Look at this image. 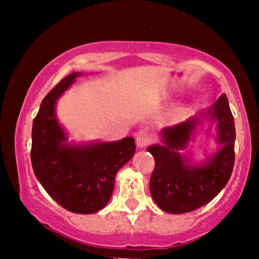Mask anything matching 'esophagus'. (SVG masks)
<instances>
[{
  "instance_id": "34e87169",
  "label": "esophagus",
  "mask_w": 259,
  "mask_h": 259,
  "mask_svg": "<svg viewBox=\"0 0 259 259\" xmlns=\"http://www.w3.org/2000/svg\"><path fill=\"white\" fill-rule=\"evenodd\" d=\"M150 142L151 135L146 132V130H140V132L136 134V145H138V147H146Z\"/></svg>"
}]
</instances>
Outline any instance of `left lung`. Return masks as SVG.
<instances>
[{"mask_svg": "<svg viewBox=\"0 0 259 259\" xmlns=\"http://www.w3.org/2000/svg\"><path fill=\"white\" fill-rule=\"evenodd\" d=\"M218 121L221 150L200 167L187 164L177 150L185 148L200 119L190 118L162 130L164 145H153L147 151L154 158L150 191L160 209L173 214L191 212L215 197L227 185L235 162V123L227 95H222L208 112Z\"/></svg>", "mask_w": 259, "mask_h": 259, "instance_id": "obj_1", "label": "left lung"}]
</instances>
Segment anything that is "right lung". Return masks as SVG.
Instances as JSON below:
<instances>
[{"mask_svg":"<svg viewBox=\"0 0 259 259\" xmlns=\"http://www.w3.org/2000/svg\"><path fill=\"white\" fill-rule=\"evenodd\" d=\"M79 75L69 74L45 96L32 121L30 154L34 173L47 194L67 210L90 214L108 203L115 174L132 159L136 146L133 138L86 146L65 144L55 106Z\"/></svg>","mask_w":259,"mask_h":259,"instance_id":"obj_1","label":"right lung"}]
</instances>
